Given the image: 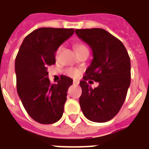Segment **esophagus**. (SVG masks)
<instances>
[{
	"label": "esophagus",
	"instance_id": "obj_1",
	"mask_svg": "<svg viewBox=\"0 0 149 149\" xmlns=\"http://www.w3.org/2000/svg\"><path fill=\"white\" fill-rule=\"evenodd\" d=\"M73 85H79V81H73Z\"/></svg>",
	"mask_w": 149,
	"mask_h": 149
}]
</instances>
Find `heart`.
Segmentation results:
<instances>
[{
  "mask_svg": "<svg viewBox=\"0 0 149 149\" xmlns=\"http://www.w3.org/2000/svg\"><path fill=\"white\" fill-rule=\"evenodd\" d=\"M75 49L77 51V52L79 53L80 52H81L83 50H88L86 46L81 43H77L75 45ZM60 50H61V46L58 47V49L56 50V55H58L60 53ZM65 74L68 76V77H77L79 75L81 74V70L77 69V68H68L65 70Z\"/></svg>",
  "mask_w": 149,
  "mask_h": 149,
  "instance_id": "1",
  "label": "heart"
}]
</instances>
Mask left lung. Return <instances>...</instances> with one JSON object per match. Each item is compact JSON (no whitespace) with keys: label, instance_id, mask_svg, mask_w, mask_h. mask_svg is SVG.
Here are the masks:
<instances>
[{"label":"left lung","instance_id":"left-lung-1","mask_svg":"<svg viewBox=\"0 0 149 149\" xmlns=\"http://www.w3.org/2000/svg\"><path fill=\"white\" fill-rule=\"evenodd\" d=\"M76 34L91 47L92 62L80 82L82 93L79 102L89 120L104 123L118 114L131 83V61L123 42L100 28L77 29ZM88 79L98 82L93 89Z\"/></svg>","mask_w":149,"mask_h":149}]
</instances>
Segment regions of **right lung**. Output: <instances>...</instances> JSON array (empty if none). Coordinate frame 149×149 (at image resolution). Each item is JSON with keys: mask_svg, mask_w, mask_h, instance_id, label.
I'll list each match as a JSON object with an SVG mask.
<instances>
[{"mask_svg": "<svg viewBox=\"0 0 149 149\" xmlns=\"http://www.w3.org/2000/svg\"><path fill=\"white\" fill-rule=\"evenodd\" d=\"M73 33V29L38 28L24 38L17 55V91L28 114L39 123L52 124L63 115L72 80L61 76L51 84L47 68L56 64V50Z\"/></svg>", "mask_w": 149, "mask_h": 149, "instance_id": "1", "label": "right lung"}]
</instances>
